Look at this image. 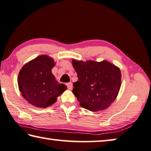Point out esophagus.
Returning <instances> with one entry per match:
<instances>
[{"instance_id":"1","label":"esophagus","mask_w":151,"mask_h":151,"mask_svg":"<svg viewBox=\"0 0 151 151\" xmlns=\"http://www.w3.org/2000/svg\"><path fill=\"white\" fill-rule=\"evenodd\" d=\"M66 87H67V88H68V89L71 90L72 88H73V83H67V84H66Z\"/></svg>"}]
</instances>
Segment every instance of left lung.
<instances>
[{
    "mask_svg": "<svg viewBox=\"0 0 151 151\" xmlns=\"http://www.w3.org/2000/svg\"><path fill=\"white\" fill-rule=\"evenodd\" d=\"M73 65L78 81L73 92L80 106L91 111L104 110L116 99L121 86L120 70L106 60L76 61Z\"/></svg>",
    "mask_w": 151,
    "mask_h": 151,
    "instance_id": "obj_1",
    "label": "left lung"
}]
</instances>
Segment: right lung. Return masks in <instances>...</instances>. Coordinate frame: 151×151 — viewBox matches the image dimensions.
Here are the masks:
<instances>
[{
  "label": "right lung",
  "instance_id": "1",
  "mask_svg": "<svg viewBox=\"0 0 151 151\" xmlns=\"http://www.w3.org/2000/svg\"><path fill=\"white\" fill-rule=\"evenodd\" d=\"M54 65L53 59L42 55L24 65L19 73L20 92L33 106L42 108L51 106L66 88L52 75Z\"/></svg>",
  "mask_w": 151,
  "mask_h": 151
}]
</instances>
